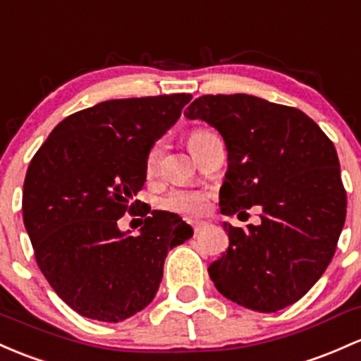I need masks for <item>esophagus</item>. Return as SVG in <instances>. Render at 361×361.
Returning <instances> with one entry per match:
<instances>
[{"label":"esophagus","instance_id":"obj_1","mask_svg":"<svg viewBox=\"0 0 361 361\" xmlns=\"http://www.w3.org/2000/svg\"><path fill=\"white\" fill-rule=\"evenodd\" d=\"M192 228L193 231H195V235H199L200 231H204L205 229V223H192Z\"/></svg>","mask_w":361,"mask_h":361}]
</instances>
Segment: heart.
Returning <instances> with one entry per match:
<instances>
[{
  "label": "heart",
  "instance_id": "b5f03b06",
  "mask_svg": "<svg viewBox=\"0 0 361 361\" xmlns=\"http://www.w3.org/2000/svg\"><path fill=\"white\" fill-rule=\"evenodd\" d=\"M217 137L216 133L207 128H195L188 133V145L193 150L197 157L204 150L205 145ZM162 159V144L156 142L152 147L149 149L147 156H145V173L147 176H154L159 171ZM207 193L200 192V190H190V188H173L161 197L159 207L162 211H168L173 214H181V216H200L202 212L207 209Z\"/></svg>",
  "mask_w": 361,
  "mask_h": 361
}]
</instances>
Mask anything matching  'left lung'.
<instances>
[{
    "label": "left lung",
    "mask_w": 361,
    "mask_h": 361,
    "mask_svg": "<svg viewBox=\"0 0 361 361\" xmlns=\"http://www.w3.org/2000/svg\"><path fill=\"white\" fill-rule=\"evenodd\" d=\"M185 116L226 142L221 212L262 211L259 226L223 224L229 245L207 269L214 286L264 314L298 302L331 264L346 219L334 144L303 111L247 94L202 96Z\"/></svg>",
    "instance_id": "obj_1"
}]
</instances>
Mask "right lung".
Wrapping results in <instances>:
<instances>
[{
	"instance_id": "add662e5",
	"label": "right lung",
	"mask_w": 361,
	"mask_h": 361,
	"mask_svg": "<svg viewBox=\"0 0 361 361\" xmlns=\"http://www.w3.org/2000/svg\"><path fill=\"white\" fill-rule=\"evenodd\" d=\"M190 94L113 99L70 114L39 147L22 212L35 262L77 314L120 322L156 296L168 252L193 235L180 216L152 211L140 235L118 219L144 187L145 156L180 118ZM150 211V209H149Z\"/></svg>"
}]
</instances>
